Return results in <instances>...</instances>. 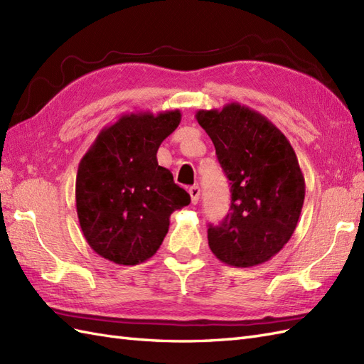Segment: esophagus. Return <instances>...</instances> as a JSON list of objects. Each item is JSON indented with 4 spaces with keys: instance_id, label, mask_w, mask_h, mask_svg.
<instances>
[{
    "instance_id": "34e87169",
    "label": "esophagus",
    "mask_w": 364,
    "mask_h": 364,
    "mask_svg": "<svg viewBox=\"0 0 364 364\" xmlns=\"http://www.w3.org/2000/svg\"><path fill=\"white\" fill-rule=\"evenodd\" d=\"M188 193H190V198H191V203H198L199 196H200V188L194 185V187L188 188Z\"/></svg>"
}]
</instances>
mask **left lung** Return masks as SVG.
Masks as SVG:
<instances>
[{"label":"left lung","mask_w":364,"mask_h":364,"mask_svg":"<svg viewBox=\"0 0 364 364\" xmlns=\"http://www.w3.org/2000/svg\"><path fill=\"white\" fill-rule=\"evenodd\" d=\"M232 185L230 213L208 228L213 255L232 267H255L282 250L303 210L306 183L290 141L273 123L236 102L199 109Z\"/></svg>","instance_id":"left-lung-1"}]
</instances>
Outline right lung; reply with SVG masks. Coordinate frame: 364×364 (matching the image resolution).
Returning <instances> with one entry per match:
<instances>
[{
  "label": "right lung",
  "mask_w": 364,
  "mask_h": 364,
  "mask_svg": "<svg viewBox=\"0 0 364 364\" xmlns=\"http://www.w3.org/2000/svg\"><path fill=\"white\" fill-rule=\"evenodd\" d=\"M181 111L129 112L105 127L78 165L75 202L86 242L120 265L148 261L159 250L170 216L190 203L157 149L179 127Z\"/></svg>",
  "instance_id": "obj_1"
}]
</instances>
